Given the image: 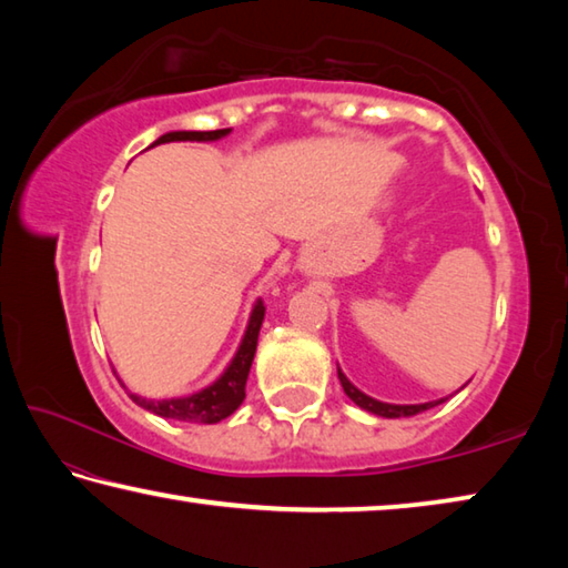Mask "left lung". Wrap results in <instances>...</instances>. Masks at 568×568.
<instances>
[{
	"label": "left lung",
	"mask_w": 568,
	"mask_h": 568,
	"mask_svg": "<svg viewBox=\"0 0 568 568\" xmlns=\"http://www.w3.org/2000/svg\"><path fill=\"white\" fill-rule=\"evenodd\" d=\"M338 378H341V386L345 390V396H348L355 406H361L365 410L376 413V416H383V418H406V416H416V413H423L428 408L438 406V403H444V398L440 400H434V403H420V406H393V403H381L376 398L365 396V393H361L358 388L353 386V383L343 376L341 368H338Z\"/></svg>",
	"instance_id": "left-lung-1"
}]
</instances>
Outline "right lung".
I'll list each match as a JSON object with an SVG mask.
<instances>
[{"label": "right lung", "mask_w": 568, "mask_h": 568, "mask_svg": "<svg viewBox=\"0 0 568 568\" xmlns=\"http://www.w3.org/2000/svg\"><path fill=\"white\" fill-rule=\"evenodd\" d=\"M230 130H210V132H168L152 142V148L162 145V142H210V140H220L225 138ZM265 318V305L263 301H257L253 313H250V323L245 331V338L240 343V348L235 353L233 363L227 365V371L220 376L213 386L203 388L200 393H192V396L185 398H168V400H148L130 393V398L138 403L150 413L162 418H175V420H185V423H217L227 418L230 413H235L240 403L245 398V383H247V373L250 365H253L255 358V348H257V335H261V325Z\"/></svg>", "instance_id": "1"}]
</instances>
